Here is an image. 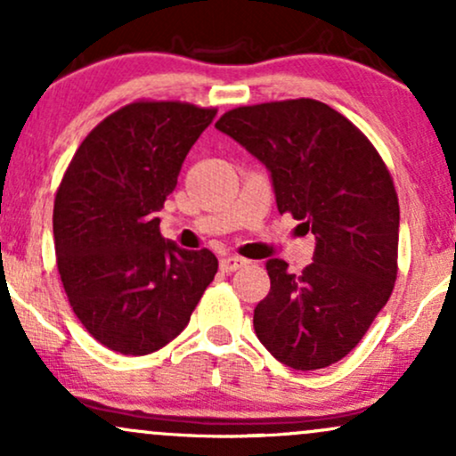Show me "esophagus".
Wrapping results in <instances>:
<instances>
[{
  "instance_id": "esophagus-1",
  "label": "esophagus",
  "mask_w": 456,
  "mask_h": 456,
  "mask_svg": "<svg viewBox=\"0 0 456 456\" xmlns=\"http://www.w3.org/2000/svg\"><path fill=\"white\" fill-rule=\"evenodd\" d=\"M248 264L244 257H235V255H229V257H223L221 259V270L224 274H232V272L244 268V265Z\"/></svg>"
}]
</instances>
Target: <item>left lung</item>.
Listing matches in <instances>:
<instances>
[{
	"label": "left lung",
	"instance_id": "obj_1",
	"mask_svg": "<svg viewBox=\"0 0 456 456\" xmlns=\"http://www.w3.org/2000/svg\"><path fill=\"white\" fill-rule=\"evenodd\" d=\"M216 128L268 167L279 212L317 240L300 274L282 259L265 264L270 291L253 315L259 341L297 370L338 362L395 289L399 197L388 167L362 130L313 98L235 107Z\"/></svg>",
	"mask_w": 456,
	"mask_h": 456
}]
</instances>
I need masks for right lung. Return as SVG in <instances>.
Wrapping results in <instances>:
<instances>
[{
	"instance_id": "obj_1",
	"label": "right lung",
	"mask_w": 456,
	"mask_h": 456,
	"mask_svg": "<svg viewBox=\"0 0 456 456\" xmlns=\"http://www.w3.org/2000/svg\"><path fill=\"white\" fill-rule=\"evenodd\" d=\"M214 115L180 101L130 102L81 141L57 186L61 285L83 328L113 352L145 355L174 341L216 274L212 250L167 242L156 218Z\"/></svg>"
}]
</instances>
